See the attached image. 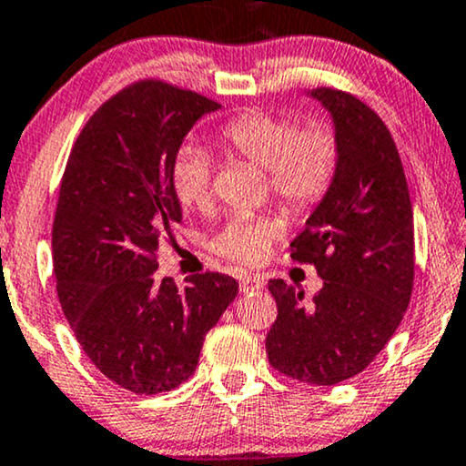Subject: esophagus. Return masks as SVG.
<instances>
[{
  "instance_id": "1",
  "label": "esophagus",
  "mask_w": 466,
  "mask_h": 466,
  "mask_svg": "<svg viewBox=\"0 0 466 466\" xmlns=\"http://www.w3.org/2000/svg\"><path fill=\"white\" fill-rule=\"evenodd\" d=\"M263 287V279L259 274H244V277H239V289L244 291V294H248V291H259Z\"/></svg>"
}]
</instances>
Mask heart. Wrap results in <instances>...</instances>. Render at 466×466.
I'll return each instance as SVG.
<instances>
[{
	"label": "heart",
	"instance_id": "b5f03b06",
	"mask_svg": "<svg viewBox=\"0 0 466 466\" xmlns=\"http://www.w3.org/2000/svg\"><path fill=\"white\" fill-rule=\"evenodd\" d=\"M218 140L233 155L268 172L272 192L287 209L304 214L326 197L335 181L341 147L329 120H298L287 114L250 110L227 120ZM170 183L183 207L203 211L214 194V162L200 147L179 148L170 164ZM283 222L274 216L238 214L211 239V250L228 261L255 266L268 257Z\"/></svg>",
	"mask_w": 466,
	"mask_h": 466
}]
</instances>
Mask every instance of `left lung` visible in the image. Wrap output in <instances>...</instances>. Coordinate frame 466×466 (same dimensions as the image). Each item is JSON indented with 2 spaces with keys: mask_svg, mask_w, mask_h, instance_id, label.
Instances as JSON below:
<instances>
[{
  "mask_svg": "<svg viewBox=\"0 0 466 466\" xmlns=\"http://www.w3.org/2000/svg\"><path fill=\"white\" fill-rule=\"evenodd\" d=\"M309 95L330 112L341 157L330 189L291 242V259L315 266L324 285L304 302V291L269 280L279 315L266 350L285 376L330 387L363 371L398 330L415 279V227L382 118L343 90Z\"/></svg>",
  "mask_w": 466,
  "mask_h": 466,
  "instance_id": "1",
  "label": "left lung"
}]
</instances>
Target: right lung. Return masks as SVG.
I'll list each match as a JSON object with an SVG mask.
<instances>
[{
	"mask_svg": "<svg viewBox=\"0 0 466 466\" xmlns=\"http://www.w3.org/2000/svg\"><path fill=\"white\" fill-rule=\"evenodd\" d=\"M218 107L159 79L131 84L90 116L60 183L51 248L62 311L96 370L137 395L186 382L238 296L227 274H194L186 289L153 277L159 239L183 220L170 164Z\"/></svg>",
	"mask_w": 466,
	"mask_h": 466,
	"instance_id": "obj_1",
	"label": "right lung"
}]
</instances>
